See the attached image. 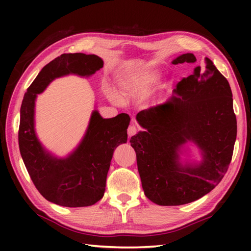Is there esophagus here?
<instances>
[{
    "mask_svg": "<svg viewBox=\"0 0 251 251\" xmlns=\"http://www.w3.org/2000/svg\"><path fill=\"white\" fill-rule=\"evenodd\" d=\"M137 132H138V128H137V126H135V125L129 126L128 129H127V134H128L129 137L135 136V135L137 134Z\"/></svg>",
    "mask_w": 251,
    "mask_h": 251,
    "instance_id": "34e87169",
    "label": "esophagus"
}]
</instances>
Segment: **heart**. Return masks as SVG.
Instances as JSON below:
<instances>
[{
	"label": "heart",
	"instance_id": "b5f03b06",
	"mask_svg": "<svg viewBox=\"0 0 251 251\" xmlns=\"http://www.w3.org/2000/svg\"><path fill=\"white\" fill-rule=\"evenodd\" d=\"M156 78V75L154 73H146L145 75H142L138 78H131V77H121L119 81V87L121 93L123 95H129L132 92H135V89L137 87H141L145 86V85H148L152 83L154 79ZM114 100L119 101L116 97H113Z\"/></svg>",
	"mask_w": 251,
	"mask_h": 251
}]
</instances>
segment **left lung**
I'll use <instances>...</instances> for the list:
<instances>
[{
	"instance_id": "8db88e82",
	"label": "left lung",
	"mask_w": 251,
	"mask_h": 251,
	"mask_svg": "<svg viewBox=\"0 0 251 251\" xmlns=\"http://www.w3.org/2000/svg\"><path fill=\"white\" fill-rule=\"evenodd\" d=\"M183 54L174 65L195 62ZM137 121L146 131L131 137L145 194L162 206L188 204L216 188L227 172L236 140L237 123L232 90L210 59L183 77L164 104L140 111ZM194 141L204 159L196 167L181 168L176 152Z\"/></svg>"
}]
</instances>
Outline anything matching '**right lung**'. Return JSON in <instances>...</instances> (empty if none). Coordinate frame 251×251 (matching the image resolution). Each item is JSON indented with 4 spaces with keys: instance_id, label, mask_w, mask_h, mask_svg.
Returning a JSON list of instances; mask_svg holds the SVG:
<instances>
[{
    "instance_id": "1",
    "label": "right lung",
    "mask_w": 251,
    "mask_h": 251,
    "mask_svg": "<svg viewBox=\"0 0 251 251\" xmlns=\"http://www.w3.org/2000/svg\"><path fill=\"white\" fill-rule=\"evenodd\" d=\"M103 67L96 55L62 54L42 69L26 89L20 108L18 143L32 182L47 201L66 207L94 205L102 199L114 149L127 141L130 117L121 113L102 119L95 111L86 135L75 152L65 159L47 154L34 132V101L52 79L69 73L89 76Z\"/></svg>"
}]
</instances>
